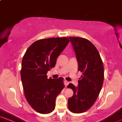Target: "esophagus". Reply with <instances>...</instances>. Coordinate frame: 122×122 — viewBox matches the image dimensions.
<instances>
[{
    "label": "esophagus",
    "mask_w": 122,
    "mask_h": 122,
    "mask_svg": "<svg viewBox=\"0 0 122 122\" xmlns=\"http://www.w3.org/2000/svg\"><path fill=\"white\" fill-rule=\"evenodd\" d=\"M64 85H65V87H67V86L68 85H69V81H67V80H64Z\"/></svg>",
    "instance_id": "obj_1"
}]
</instances>
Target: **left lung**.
<instances>
[{
    "label": "left lung",
    "mask_w": 122,
    "mask_h": 122,
    "mask_svg": "<svg viewBox=\"0 0 122 122\" xmlns=\"http://www.w3.org/2000/svg\"><path fill=\"white\" fill-rule=\"evenodd\" d=\"M78 63V71L82 72L78 86H67L73 91L68 99V108L72 112L82 113L89 109L97 99L104 80V67L100 53L88 40L69 37Z\"/></svg>",
    "instance_id": "8db88e82"
}]
</instances>
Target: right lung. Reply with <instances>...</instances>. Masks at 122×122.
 Segmentation results:
<instances>
[{"label": "right lung", "instance_id": "add662e5", "mask_svg": "<svg viewBox=\"0 0 122 122\" xmlns=\"http://www.w3.org/2000/svg\"><path fill=\"white\" fill-rule=\"evenodd\" d=\"M70 42L67 37L46 38L34 42L23 57L21 77L27 101L43 114L55 109L56 99L64 87L63 78L48 79L47 72Z\"/></svg>", "mask_w": 122, "mask_h": 122}]
</instances>
